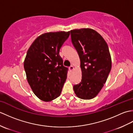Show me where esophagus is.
<instances>
[{
    "label": "esophagus",
    "mask_w": 133,
    "mask_h": 133,
    "mask_svg": "<svg viewBox=\"0 0 133 133\" xmlns=\"http://www.w3.org/2000/svg\"><path fill=\"white\" fill-rule=\"evenodd\" d=\"M74 67H73L72 66H71L70 67H69V70L70 71H72L73 70H74Z\"/></svg>",
    "instance_id": "esophagus-1"
}]
</instances>
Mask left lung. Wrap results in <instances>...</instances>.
Segmentation results:
<instances>
[{
    "label": "left lung",
    "instance_id": "left-lung-1",
    "mask_svg": "<svg viewBox=\"0 0 133 133\" xmlns=\"http://www.w3.org/2000/svg\"><path fill=\"white\" fill-rule=\"evenodd\" d=\"M70 32L72 43L79 56L82 71L81 82L73 88L78 98L91 99L102 89L111 70L109 47L94 30L75 29Z\"/></svg>",
    "mask_w": 133,
    "mask_h": 133
}]
</instances>
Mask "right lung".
Segmentation results:
<instances>
[{"instance_id": "obj_1", "label": "right lung", "mask_w": 133, "mask_h": 133, "mask_svg": "<svg viewBox=\"0 0 133 133\" xmlns=\"http://www.w3.org/2000/svg\"><path fill=\"white\" fill-rule=\"evenodd\" d=\"M70 31L43 34L34 41L24 61L28 83L42 101L49 102L60 95L68 69L59 55L62 46Z\"/></svg>"}]
</instances>
